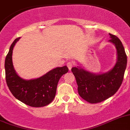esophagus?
<instances>
[{"label": "esophagus", "instance_id": "34e87169", "mask_svg": "<svg viewBox=\"0 0 130 130\" xmlns=\"http://www.w3.org/2000/svg\"><path fill=\"white\" fill-rule=\"evenodd\" d=\"M73 66H74V64H73V62H69L67 63V66L70 70L72 69V68Z\"/></svg>", "mask_w": 130, "mask_h": 130}]
</instances>
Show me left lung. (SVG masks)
<instances>
[{"instance_id":"left-lung-1","label":"left lung","mask_w":130,"mask_h":130,"mask_svg":"<svg viewBox=\"0 0 130 130\" xmlns=\"http://www.w3.org/2000/svg\"><path fill=\"white\" fill-rule=\"evenodd\" d=\"M111 42L117 51V61L108 72L96 74L80 67H74L72 72L76 77L79 95L89 103H98L115 95L122 84L127 65V56L120 40L109 33Z\"/></svg>"}]
</instances>
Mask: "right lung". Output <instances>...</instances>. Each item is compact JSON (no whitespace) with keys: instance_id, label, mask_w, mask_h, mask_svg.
<instances>
[{"instance_id":"1","label":"right lung","mask_w":130,"mask_h":130,"mask_svg":"<svg viewBox=\"0 0 130 130\" xmlns=\"http://www.w3.org/2000/svg\"><path fill=\"white\" fill-rule=\"evenodd\" d=\"M15 39L10 47L5 59V75L8 87L15 98L28 106L42 107L48 105L54 99L60 78L68 72L66 66L58 67L37 79L25 80L16 74L12 63V52Z\"/></svg>"}]
</instances>
